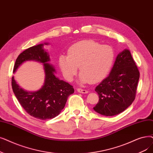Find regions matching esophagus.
I'll list each match as a JSON object with an SVG mask.
<instances>
[{
  "label": "esophagus",
  "instance_id": "1",
  "mask_svg": "<svg viewBox=\"0 0 153 153\" xmlns=\"http://www.w3.org/2000/svg\"><path fill=\"white\" fill-rule=\"evenodd\" d=\"M77 91L79 92H80V93H82V94H85V93H88V91H87V90H85V89H81V88H78L77 89Z\"/></svg>",
  "mask_w": 153,
  "mask_h": 153
}]
</instances>
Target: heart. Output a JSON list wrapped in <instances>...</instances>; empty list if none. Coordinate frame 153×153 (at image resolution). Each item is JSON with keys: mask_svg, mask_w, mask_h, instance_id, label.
Masks as SVG:
<instances>
[{"mask_svg": "<svg viewBox=\"0 0 153 153\" xmlns=\"http://www.w3.org/2000/svg\"><path fill=\"white\" fill-rule=\"evenodd\" d=\"M114 58V51L111 46L101 45L93 40H85L72 45L68 56H60L59 65L68 81L73 80L79 67L81 83H96L107 76Z\"/></svg>", "mask_w": 153, "mask_h": 153, "instance_id": "obj_1", "label": "heart"}]
</instances>
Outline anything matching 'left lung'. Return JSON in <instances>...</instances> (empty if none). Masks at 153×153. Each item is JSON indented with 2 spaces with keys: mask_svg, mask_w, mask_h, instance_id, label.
<instances>
[{
  "mask_svg": "<svg viewBox=\"0 0 153 153\" xmlns=\"http://www.w3.org/2000/svg\"><path fill=\"white\" fill-rule=\"evenodd\" d=\"M139 79L136 62L125 49L117 55L109 76L96 88L99 99L93 109L106 116L121 113L135 99Z\"/></svg>",
  "mask_w": 153,
  "mask_h": 153,
  "instance_id": "1",
  "label": "left lung"
}]
</instances>
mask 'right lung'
<instances>
[{
    "label": "right lung",
    "instance_id": "right-lung-1",
    "mask_svg": "<svg viewBox=\"0 0 153 153\" xmlns=\"http://www.w3.org/2000/svg\"><path fill=\"white\" fill-rule=\"evenodd\" d=\"M45 44H48L45 43ZM44 44L33 46L21 53L17 58L13 72L22 62L34 60L42 62L45 70V82L41 89L36 92H27L17 84L12 77V88L19 103L27 113L35 118L47 120L58 116L65 107L68 97L74 89L68 82L56 77L55 69L49 63V55L43 49Z\"/></svg>",
    "mask_w": 153,
    "mask_h": 153
}]
</instances>
